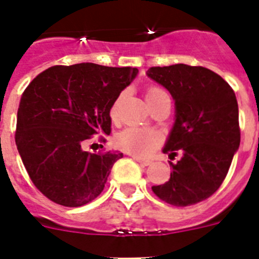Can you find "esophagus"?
<instances>
[{"label":"esophagus","instance_id":"obj_1","mask_svg":"<svg viewBox=\"0 0 259 259\" xmlns=\"http://www.w3.org/2000/svg\"><path fill=\"white\" fill-rule=\"evenodd\" d=\"M135 161L139 162L141 166H149V164L152 163V162L148 161V159H141V158H139V157H135Z\"/></svg>","mask_w":259,"mask_h":259}]
</instances>
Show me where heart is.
I'll list each match as a JSON object with an SVG mask.
<instances>
[{"label": "heart", "mask_w": 259, "mask_h": 259, "mask_svg": "<svg viewBox=\"0 0 259 259\" xmlns=\"http://www.w3.org/2000/svg\"><path fill=\"white\" fill-rule=\"evenodd\" d=\"M145 97L149 106L153 107L158 102L162 101L163 98L168 97V95H167L166 91H163L159 87L150 85L146 88ZM118 106L119 98L110 109V115L113 119H115L118 115ZM159 143H161V135L155 131H152V130H145V128H124L115 137V144L119 149L124 150L132 155H136V157L143 158L148 157Z\"/></svg>", "instance_id": "1"}]
</instances>
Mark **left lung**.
Returning <instances> with one entry per match:
<instances>
[{"label":"left lung","instance_id":"left-lung-1","mask_svg":"<svg viewBox=\"0 0 259 259\" xmlns=\"http://www.w3.org/2000/svg\"><path fill=\"white\" fill-rule=\"evenodd\" d=\"M148 76L175 100L176 119L163 153L183 154L164 184L154 185L158 198L178 207L205 201L218 191L240 145L239 106L233 89L202 66L150 67Z\"/></svg>","mask_w":259,"mask_h":259}]
</instances>
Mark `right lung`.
Here are the masks:
<instances>
[{
  "label": "right lung",
  "mask_w": 259,
  "mask_h": 259,
  "mask_svg": "<svg viewBox=\"0 0 259 259\" xmlns=\"http://www.w3.org/2000/svg\"><path fill=\"white\" fill-rule=\"evenodd\" d=\"M137 72L134 67L96 63L58 65L42 71L24 89L15 144L29 179L45 197L79 207L101 194L123 154H93L84 150V144L93 135H110V109Z\"/></svg>",
  "instance_id": "add662e5"
}]
</instances>
